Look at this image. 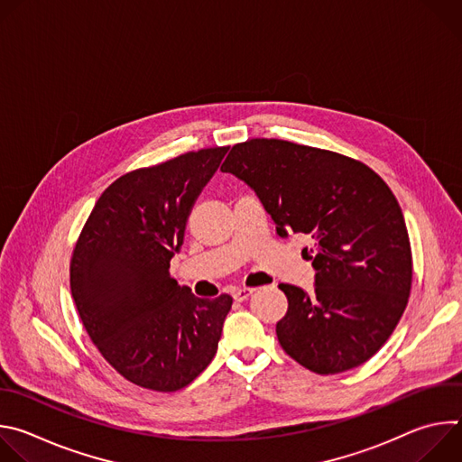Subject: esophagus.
Instances as JSON below:
<instances>
[{
  "label": "esophagus",
  "instance_id": "obj_1",
  "mask_svg": "<svg viewBox=\"0 0 462 462\" xmlns=\"http://www.w3.org/2000/svg\"><path fill=\"white\" fill-rule=\"evenodd\" d=\"M252 292H254V289H248V287L237 289V291H234V300L236 301H245V300H248L252 296Z\"/></svg>",
  "mask_w": 462,
  "mask_h": 462
}]
</instances>
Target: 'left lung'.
Returning a JSON list of instances; mask_svg holds the SVG:
<instances>
[{"instance_id": "8db88e82", "label": "left lung", "mask_w": 462, "mask_h": 462, "mask_svg": "<svg viewBox=\"0 0 462 462\" xmlns=\"http://www.w3.org/2000/svg\"><path fill=\"white\" fill-rule=\"evenodd\" d=\"M250 186L280 237L303 234L314 291L282 283L283 351L318 374L367 362L397 327L411 291V246L399 201L365 164L278 139L236 144L221 166Z\"/></svg>"}]
</instances>
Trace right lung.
Wrapping results in <instances>:
<instances>
[{
    "mask_svg": "<svg viewBox=\"0 0 462 462\" xmlns=\"http://www.w3.org/2000/svg\"><path fill=\"white\" fill-rule=\"evenodd\" d=\"M228 148L189 152L116 179L71 259V294L102 356L129 382L177 391L217 353L232 298H197L170 276L197 197Z\"/></svg>",
    "mask_w": 462,
    "mask_h": 462,
    "instance_id": "add662e5",
    "label": "right lung"
}]
</instances>
